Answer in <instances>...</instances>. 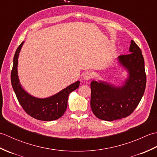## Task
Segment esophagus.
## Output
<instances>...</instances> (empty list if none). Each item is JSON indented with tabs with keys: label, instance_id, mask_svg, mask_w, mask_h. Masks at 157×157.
<instances>
[{
	"label": "esophagus",
	"instance_id": "obj_1",
	"mask_svg": "<svg viewBox=\"0 0 157 157\" xmlns=\"http://www.w3.org/2000/svg\"><path fill=\"white\" fill-rule=\"evenodd\" d=\"M83 78H84V79L85 81L90 80L92 78V73L90 71H86V73H84V75H83Z\"/></svg>",
	"mask_w": 157,
	"mask_h": 157
}]
</instances>
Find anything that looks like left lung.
<instances>
[{"instance_id":"1","label":"left lung","mask_w":157,"mask_h":157,"mask_svg":"<svg viewBox=\"0 0 157 157\" xmlns=\"http://www.w3.org/2000/svg\"><path fill=\"white\" fill-rule=\"evenodd\" d=\"M129 52L117 59L119 67L127 73L119 85L101 79L91 82V109L100 119L112 121L126 117L137 107L144 95V60L140 48L132 40Z\"/></svg>"}]
</instances>
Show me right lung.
<instances>
[{
  "mask_svg": "<svg viewBox=\"0 0 157 157\" xmlns=\"http://www.w3.org/2000/svg\"><path fill=\"white\" fill-rule=\"evenodd\" d=\"M24 42L17 49L13 58L11 71V84L17 98L24 111L32 117L40 121H49L58 119L64 114L67 107L69 95L79 88V81L67 86L56 94L47 98H37L25 90L19 82L18 76V59Z\"/></svg>",
  "mask_w": 157,
  "mask_h": 157,
  "instance_id": "obj_1",
  "label": "right lung"
}]
</instances>
